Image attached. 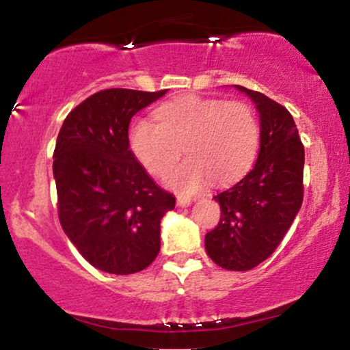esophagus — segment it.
<instances>
[{
  "mask_svg": "<svg viewBox=\"0 0 350 350\" xmlns=\"http://www.w3.org/2000/svg\"><path fill=\"white\" fill-rule=\"evenodd\" d=\"M176 202H178L179 207H187V206H191L192 199L189 198V196H178V199H176Z\"/></svg>",
  "mask_w": 350,
  "mask_h": 350,
  "instance_id": "esophagus-1",
  "label": "esophagus"
}]
</instances>
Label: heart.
Returning a JSON list of instances; mask_svg holds the SVG:
<instances>
[{"instance_id":"b5f03b06","label":"heart","mask_w":350,"mask_h":350,"mask_svg":"<svg viewBox=\"0 0 350 350\" xmlns=\"http://www.w3.org/2000/svg\"><path fill=\"white\" fill-rule=\"evenodd\" d=\"M156 118L135 122L131 150L144 170L159 178L186 150L189 158L166 178L167 186L178 192H198L211 178L219 184L230 183L256 156L260 124L245 102L187 95L159 107Z\"/></svg>"}]
</instances>
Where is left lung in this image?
Here are the masks:
<instances>
[{
    "label": "left lung",
    "mask_w": 350,
    "mask_h": 350,
    "mask_svg": "<svg viewBox=\"0 0 350 350\" xmlns=\"http://www.w3.org/2000/svg\"><path fill=\"white\" fill-rule=\"evenodd\" d=\"M260 113V152L252 171L215 196L220 222L206 235L212 262L232 271L260 265L281 243L303 204L304 146L290 111L260 92L235 85Z\"/></svg>",
    "instance_id": "8db88e82"
}]
</instances>
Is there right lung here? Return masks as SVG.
Listing matches in <instances>:
<instances>
[{
  "label": "right lung",
  "instance_id": "add662e5",
  "mask_svg": "<svg viewBox=\"0 0 350 350\" xmlns=\"http://www.w3.org/2000/svg\"><path fill=\"white\" fill-rule=\"evenodd\" d=\"M166 94L107 88L67 115L54 150L60 226L92 267L131 275L154 262L163 215L174 196L152 180L130 150L133 115Z\"/></svg>",
  "mask_w": 350,
  "mask_h": 350
}]
</instances>
